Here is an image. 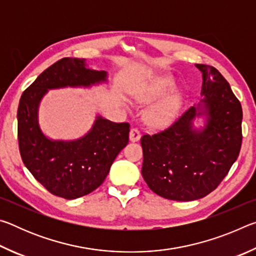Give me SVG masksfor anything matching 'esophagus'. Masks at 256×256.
Instances as JSON below:
<instances>
[{
  "label": "esophagus",
  "mask_w": 256,
  "mask_h": 256,
  "mask_svg": "<svg viewBox=\"0 0 256 256\" xmlns=\"http://www.w3.org/2000/svg\"><path fill=\"white\" fill-rule=\"evenodd\" d=\"M140 138H141L140 131H138L136 128H132L131 131H130V140L132 142H136L140 140Z\"/></svg>",
  "instance_id": "obj_1"
}]
</instances>
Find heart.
<instances>
[{
  "label": "heart",
  "mask_w": 256,
  "mask_h": 256,
  "mask_svg": "<svg viewBox=\"0 0 256 256\" xmlns=\"http://www.w3.org/2000/svg\"><path fill=\"white\" fill-rule=\"evenodd\" d=\"M172 84H174V81L170 76L157 78L148 88L138 94V99L144 102L151 100V99L162 96V94L172 88ZM180 100L177 94L168 97L164 102L157 104V105L151 108L148 114H146V120H149V123L157 125V126L167 125L174 120L177 112L180 110Z\"/></svg>",
  "instance_id": "b5f03b06"
}]
</instances>
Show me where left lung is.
Instances as JSON below:
<instances>
[{
  "instance_id": "obj_1",
  "label": "left lung",
  "mask_w": 256,
  "mask_h": 256,
  "mask_svg": "<svg viewBox=\"0 0 256 256\" xmlns=\"http://www.w3.org/2000/svg\"><path fill=\"white\" fill-rule=\"evenodd\" d=\"M202 72L203 98L164 131L144 134L142 176L151 190L175 201L204 198L218 188L240 154L242 105L216 68L196 64ZM206 115L205 128H192Z\"/></svg>"
}]
</instances>
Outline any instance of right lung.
<instances>
[{"mask_svg": "<svg viewBox=\"0 0 256 256\" xmlns=\"http://www.w3.org/2000/svg\"><path fill=\"white\" fill-rule=\"evenodd\" d=\"M107 81L105 71L88 68L86 60L64 58L24 90L18 107V141L24 166L56 196L76 198L102 184L116 156L128 142V123L97 116L92 130L74 141H54L38 124V106L48 89L90 86Z\"/></svg>", "mask_w": 256, "mask_h": 256, "instance_id": "add662e5", "label": "right lung"}]
</instances>
